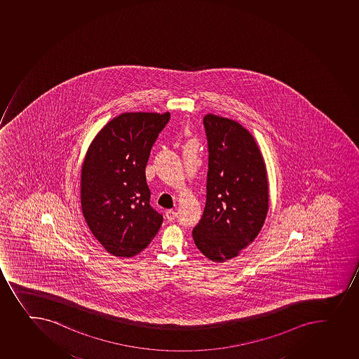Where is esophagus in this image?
<instances>
[{
    "instance_id": "obj_1",
    "label": "esophagus",
    "mask_w": 359,
    "mask_h": 359,
    "mask_svg": "<svg viewBox=\"0 0 359 359\" xmlns=\"http://www.w3.org/2000/svg\"><path fill=\"white\" fill-rule=\"evenodd\" d=\"M165 217H167V219L169 220V222H172V220L176 219L177 212H176L175 210H168L167 212H165Z\"/></svg>"
}]
</instances>
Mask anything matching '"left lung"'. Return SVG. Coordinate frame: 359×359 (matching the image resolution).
<instances>
[{
    "instance_id": "1",
    "label": "left lung",
    "mask_w": 359,
    "mask_h": 359,
    "mask_svg": "<svg viewBox=\"0 0 359 359\" xmlns=\"http://www.w3.org/2000/svg\"><path fill=\"white\" fill-rule=\"evenodd\" d=\"M204 127L206 204L192 238L206 258L222 264L241 255L262 231L269 212V177L262 150L244 126L206 114Z\"/></svg>"
}]
</instances>
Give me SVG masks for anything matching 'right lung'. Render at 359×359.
<instances>
[{"instance_id": "add662e5", "label": "right lung", "mask_w": 359, "mask_h": 359, "mask_svg": "<svg viewBox=\"0 0 359 359\" xmlns=\"http://www.w3.org/2000/svg\"><path fill=\"white\" fill-rule=\"evenodd\" d=\"M170 113H122L100 129L81 165V211L102 248L132 258L151 243L163 217L150 205L146 165Z\"/></svg>"}]
</instances>
